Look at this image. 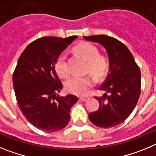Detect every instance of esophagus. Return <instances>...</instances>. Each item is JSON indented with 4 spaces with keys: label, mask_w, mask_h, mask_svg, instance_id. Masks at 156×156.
Instances as JSON below:
<instances>
[{
    "label": "esophagus",
    "mask_w": 156,
    "mask_h": 156,
    "mask_svg": "<svg viewBox=\"0 0 156 156\" xmlns=\"http://www.w3.org/2000/svg\"><path fill=\"white\" fill-rule=\"evenodd\" d=\"M79 99L82 101H83V102H86V101H87L88 100H89V97H81Z\"/></svg>",
    "instance_id": "1"
}]
</instances>
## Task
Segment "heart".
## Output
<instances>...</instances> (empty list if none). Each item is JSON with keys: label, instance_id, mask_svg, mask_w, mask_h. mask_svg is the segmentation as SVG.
I'll return each mask as SVG.
<instances>
[{"label": "heart", "instance_id": "heart-1", "mask_svg": "<svg viewBox=\"0 0 156 156\" xmlns=\"http://www.w3.org/2000/svg\"><path fill=\"white\" fill-rule=\"evenodd\" d=\"M75 50L88 62L86 72L90 73L97 78H101L106 74L109 67V62L105 55L100 54V51L93 44L84 42L76 46ZM55 70L63 78L70 75V69L65 53L59 55L55 62ZM94 85L91 76H74L66 82V89L68 92L76 95H86Z\"/></svg>", "mask_w": 156, "mask_h": 156}]
</instances>
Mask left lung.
<instances>
[{
    "label": "left lung",
    "instance_id": "8db88e82",
    "mask_svg": "<svg viewBox=\"0 0 156 156\" xmlns=\"http://www.w3.org/2000/svg\"><path fill=\"white\" fill-rule=\"evenodd\" d=\"M84 39L101 44L109 59V70L99 88L105 92L99 101L98 110L91 112L89 119L102 128L115 126L129 116L140 94V71L130 51L120 41L108 35H93ZM108 95H107V93Z\"/></svg>",
    "mask_w": 156,
    "mask_h": 156
}]
</instances>
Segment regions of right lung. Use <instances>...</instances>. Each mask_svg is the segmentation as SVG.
Masks as SVG:
<instances>
[{
	"label": "right lung",
	"mask_w": 156,
	"mask_h": 156,
	"mask_svg": "<svg viewBox=\"0 0 156 156\" xmlns=\"http://www.w3.org/2000/svg\"><path fill=\"white\" fill-rule=\"evenodd\" d=\"M43 37L28 44L18 59L12 82L19 108L27 121L45 132L63 129L78 98L59 97L63 84L55 71L59 55L77 38Z\"/></svg>",
	"instance_id": "1"
}]
</instances>
